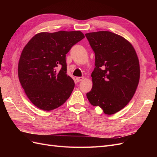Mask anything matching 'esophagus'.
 <instances>
[{
    "mask_svg": "<svg viewBox=\"0 0 157 157\" xmlns=\"http://www.w3.org/2000/svg\"><path fill=\"white\" fill-rule=\"evenodd\" d=\"M84 79V77H77L76 78V80H77V81L78 82H80V81H82V80Z\"/></svg>",
    "mask_w": 157,
    "mask_h": 157,
    "instance_id": "obj_1",
    "label": "esophagus"
}]
</instances>
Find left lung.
Segmentation results:
<instances>
[{
  "label": "left lung",
  "instance_id": "1",
  "mask_svg": "<svg viewBox=\"0 0 157 157\" xmlns=\"http://www.w3.org/2000/svg\"><path fill=\"white\" fill-rule=\"evenodd\" d=\"M95 53L93 86L86 94L90 103L113 115L134 96L139 83V60L134 47L124 38L110 31L86 33Z\"/></svg>",
  "mask_w": 157,
  "mask_h": 157
}]
</instances>
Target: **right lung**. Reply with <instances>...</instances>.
<instances>
[{"label": "right lung", "mask_w": 157, "mask_h": 157, "mask_svg": "<svg viewBox=\"0 0 157 157\" xmlns=\"http://www.w3.org/2000/svg\"><path fill=\"white\" fill-rule=\"evenodd\" d=\"M84 38L80 31L44 32L35 35L24 47L18 63V77L36 107L51 111L70 97L75 82L67 75L65 57Z\"/></svg>", "instance_id": "obj_1"}]
</instances>
